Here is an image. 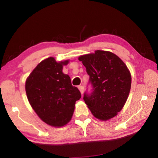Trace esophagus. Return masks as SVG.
<instances>
[{
	"mask_svg": "<svg viewBox=\"0 0 158 158\" xmlns=\"http://www.w3.org/2000/svg\"><path fill=\"white\" fill-rule=\"evenodd\" d=\"M78 89L80 90V92H81V94H83V93H84V86H83V85H79Z\"/></svg>",
	"mask_w": 158,
	"mask_h": 158,
	"instance_id": "1",
	"label": "esophagus"
}]
</instances>
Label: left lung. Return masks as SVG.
Returning a JSON list of instances; mask_svg holds the SVG:
<instances>
[{
	"mask_svg": "<svg viewBox=\"0 0 158 158\" xmlns=\"http://www.w3.org/2000/svg\"><path fill=\"white\" fill-rule=\"evenodd\" d=\"M79 60L90 77L91 93L85 92L84 100L93 116L102 121L116 116L130 91L132 79L126 65L114 53L101 50Z\"/></svg>",
	"mask_w": 158,
	"mask_h": 158,
	"instance_id": "left-lung-1",
	"label": "left lung"
}]
</instances>
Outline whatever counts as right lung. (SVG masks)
Masks as SVG:
<instances>
[{
	"mask_svg": "<svg viewBox=\"0 0 158 158\" xmlns=\"http://www.w3.org/2000/svg\"><path fill=\"white\" fill-rule=\"evenodd\" d=\"M69 60L56 62L50 57L35 68L26 81L29 103L42 121L54 127H62L70 121L76 101L81 93L71 84L63 66Z\"/></svg>",
	"mask_w": 158,
	"mask_h": 158,
	"instance_id": "add662e5",
	"label": "right lung"
}]
</instances>
